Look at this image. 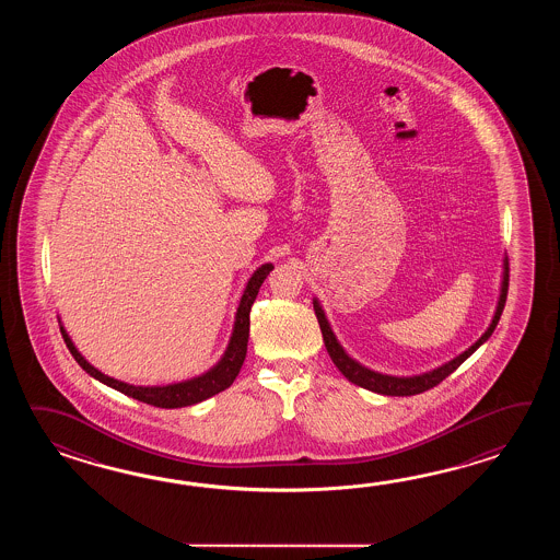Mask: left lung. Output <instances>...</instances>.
<instances>
[{
	"label": "left lung",
	"instance_id": "left-lung-1",
	"mask_svg": "<svg viewBox=\"0 0 560 560\" xmlns=\"http://www.w3.org/2000/svg\"><path fill=\"white\" fill-rule=\"evenodd\" d=\"M506 292H509V258L504 256L502 258V275H500L499 302H497L492 320L488 324L485 334L476 340L475 345L468 346L465 352H460L453 360L444 362V364L436 366V369L427 370V372H420V374H412V376L382 374V372L370 370L369 366L360 364L358 360H354V358L346 352L345 346L338 342L332 326H330V322L326 318V312L322 308L320 300L314 298L312 304H314V312H316V318H318V324H320L322 338H324L326 350H328V354L332 358L336 369L340 370L348 381L357 384V386L366 388L370 393L384 394V396H415V394L424 393V390H430L432 386L441 384L448 374H453L454 370L465 362L466 358L472 357L476 350L487 342L488 338L494 332L497 324H499L500 314H502L504 302H506Z\"/></svg>",
	"mask_w": 560,
	"mask_h": 560
}]
</instances>
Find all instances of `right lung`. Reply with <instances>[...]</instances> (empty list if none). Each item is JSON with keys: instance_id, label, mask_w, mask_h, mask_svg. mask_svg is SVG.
I'll return each instance as SVG.
<instances>
[{"instance_id": "right-lung-1", "label": "right lung", "mask_w": 560, "mask_h": 560, "mask_svg": "<svg viewBox=\"0 0 560 560\" xmlns=\"http://www.w3.org/2000/svg\"><path fill=\"white\" fill-rule=\"evenodd\" d=\"M275 270V264L266 262L254 270V275L248 278V284L244 288V294L240 298L238 310L234 316V326H232V336L228 340L226 350L215 362L212 369L206 370L200 376H194L188 381L172 382L164 386H136L130 382L118 381L104 374L102 370L95 369L94 364H90L82 352L73 345L70 334L66 330V326L61 324L60 330L66 346L70 348L72 357L82 369L95 378V381L106 384L109 388L126 394L130 398H136L145 405L158 406V408H182V406H191L202 402L206 398L222 393L232 386V382L236 381L240 369L244 364L246 350H248V336H250V308L254 300L258 296V290L262 285L266 276Z\"/></svg>"}]
</instances>
